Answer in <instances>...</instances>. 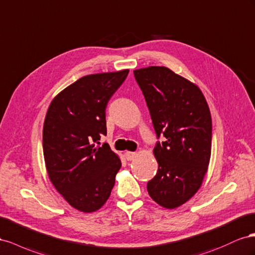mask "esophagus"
I'll use <instances>...</instances> for the list:
<instances>
[{
    "label": "esophagus",
    "mask_w": 255,
    "mask_h": 255,
    "mask_svg": "<svg viewBox=\"0 0 255 255\" xmlns=\"http://www.w3.org/2000/svg\"><path fill=\"white\" fill-rule=\"evenodd\" d=\"M135 157H136V154L133 151H126L125 152V158L128 160V161H130V160H133Z\"/></svg>",
    "instance_id": "34e87169"
}]
</instances>
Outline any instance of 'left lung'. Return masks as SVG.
Masks as SVG:
<instances>
[{"instance_id": "left-lung-1", "label": "left lung", "mask_w": 255, "mask_h": 255, "mask_svg": "<svg viewBox=\"0 0 255 255\" xmlns=\"http://www.w3.org/2000/svg\"><path fill=\"white\" fill-rule=\"evenodd\" d=\"M154 126L158 161L147 183L150 198L173 209L199 190L212 152V116L201 90L171 69L160 66L133 71Z\"/></svg>"}]
</instances>
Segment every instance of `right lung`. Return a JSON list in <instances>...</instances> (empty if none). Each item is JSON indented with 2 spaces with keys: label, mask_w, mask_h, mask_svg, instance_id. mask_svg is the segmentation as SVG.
I'll return each instance as SVG.
<instances>
[{
  "label": "right lung",
  "mask_w": 255,
  "mask_h": 255,
  "mask_svg": "<svg viewBox=\"0 0 255 255\" xmlns=\"http://www.w3.org/2000/svg\"><path fill=\"white\" fill-rule=\"evenodd\" d=\"M129 70L82 77L51 103L42 130L50 180L80 212L92 213L111 194L121 160L107 143L106 108Z\"/></svg>",
  "instance_id": "right-lung-1"
}]
</instances>
